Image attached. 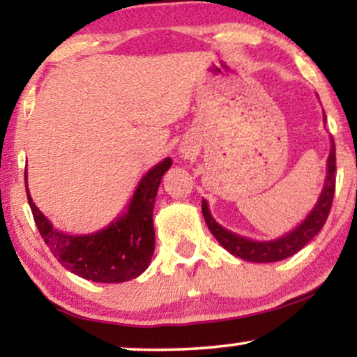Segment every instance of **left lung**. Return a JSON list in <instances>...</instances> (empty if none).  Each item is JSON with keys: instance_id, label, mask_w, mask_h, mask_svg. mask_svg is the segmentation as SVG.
<instances>
[{"instance_id": "8db88e82", "label": "left lung", "mask_w": 357, "mask_h": 357, "mask_svg": "<svg viewBox=\"0 0 357 357\" xmlns=\"http://www.w3.org/2000/svg\"><path fill=\"white\" fill-rule=\"evenodd\" d=\"M331 151L328 156V174L324 179V188L317 206L310 212L308 218L301 222L298 227L293 229L291 232L285 234L283 237L275 238V241H250V238L241 237L222 225L215 222L214 218L211 215L207 202L202 199V215L204 220L212 232V236L218 238V242L224 247L225 250L231 252L232 255L243 259L247 261H259V264H268V261H278L283 259H288L293 254L303 249L311 238L321 231L324 222H326L329 209H331L333 197H335V188H336V148L335 142H331Z\"/></svg>"}]
</instances>
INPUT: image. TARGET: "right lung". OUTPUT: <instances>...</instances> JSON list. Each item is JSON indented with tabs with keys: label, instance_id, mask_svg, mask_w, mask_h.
I'll list each match as a JSON object with an SVG mask.
<instances>
[{
	"label": "right lung",
	"instance_id": "1",
	"mask_svg": "<svg viewBox=\"0 0 357 357\" xmlns=\"http://www.w3.org/2000/svg\"><path fill=\"white\" fill-rule=\"evenodd\" d=\"M171 165V158H166L148 171L139 181L125 214L108 227L89 236H67L49 222L31 199L28 173L24 171L26 194L34 222L62 267L98 283L128 282L145 272L155 252L153 207L156 192L161 178Z\"/></svg>",
	"mask_w": 357,
	"mask_h": 357
}]
</instances>
